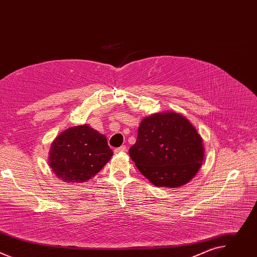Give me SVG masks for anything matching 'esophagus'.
Instances as JSON below:
<instances>
[{
    "label": "esophagus",
    "instance_id": "esophagus-1",
    "mask_svg": "<svg viewBox=\"0 0 257 257\" xmlns=\"http://www.w3.org/2000/svg\"><path fill=\"white\" fill-rule=\"evenodd\" d=\"M127 151V148L125 145H122V146H120V148H118V149H115L114 150V153L115 154H119V153H124V152H126Z\"/></svg>",
    "mask_w": 257,
    "mask_h": 257
}]
</instances>
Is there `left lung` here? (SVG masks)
Masks as SVG:
<instances>
[{"label":"left lung","mask_w":257,"mask_h":257,"mask_svg":"<svg viewBox=\"0 0 257 257\" xmlns=\"http://www.w3.org/2000/svg\"><path fill=\"white\" fill-rule=\"evenodd\" d=\"M129 155L154 185L177 188L196 175L204 148L201 136L184 116L165 112L141 121Z\"/></svg>","instance_id":"8db88e82"}]
</instances>
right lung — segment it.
Wrapping results in <instances>:
<instances>
[{
  "instance_id": "1",
  "label": "right lung",
  "mask_w": 257,
  "mask_h": 257,
  "mask_svg": "<svg viewBox=\"0 0 257 257\" xmlns=\"http://www.w3.org/2000/svg\"><path fill=\"white\" fill-rule=\"evenodd\" d=\"M112 156L105 136L85 124L71 127L56 137L49 163L58 179L75 184L94 177Z\"/></svg>"
}]
</instances>
